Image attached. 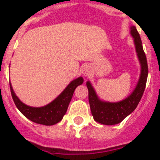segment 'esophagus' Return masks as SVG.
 Masks as SVG:
<instances>
[{"label":"esophagus","instance_id":"esophagus-1","mask_svg":"<svg viewBox=\"0 0 160 160\" xmlns=\"http://www.w3.org/2000/svg\"><path fill=\"white\" fill-rule=\"evenodd\" d=\"M90 73H91L90 67L88 66V65H84V66L82 68V74L84 77H88L90 75Z\"/></svg>","mask_w":160,"mask_h":160}]
</instances>
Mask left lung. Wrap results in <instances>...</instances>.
<instances>
[{
	"mask_svg": "<svg viewBox=\"0 0 160 160\" xmlns=\"http://www.w3.org/2000/svg\"><path fill=\"white\" fill-rule=\"evenodd\" d=\"M130 32L133 38L136 52L141 64L140 78L133 92L127 98L120 102H103L98 98L96 92L94 91L90 82H87L86 83L88 89V100L92 115L96 122L102 124L113 125L122 122L137 108L145 89L148 78L147 58L143 52L140 36L135 27H131Z\"/></svg>",
	"mask_w": 160,
	"mask_h": 160,
	"instance_id": "8db88e82",
	"label": "left lung"
}]
</instances>
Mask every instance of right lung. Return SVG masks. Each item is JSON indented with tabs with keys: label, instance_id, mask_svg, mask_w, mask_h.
<instances>
[{
	"label": "right lung",
	"instance_id": "add662e5",
	"mask_svg": "<svg viewBox=\"0 0 160 160\" xmlns=\"http://www.w3.org/2000/svg\"><path fill=\"white\" fill-rule=\"evenodd\" d=\"M83 82V78L80 77L74 79L68 85L64 91L49 104L41 108L27 106L17 97L10 83L11 93L15 104L19 111L31 121L43 125H54L62 119L66 113L69 102L71 101L73 92L78 86Z\"/></svg>",
	"mask_w": 160,
	"mask_h": 160
}]
</instances>
